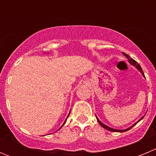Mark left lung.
I'll list each match as a JSON object with an SVG mask.
<instances>
[{"mask_svg":"<svg viewBox=\"0 0 156 156\" xmlns=\"http://www.w3.org/2000/svg\"><path fill=\"white\" fill-rule=\"evenodd\" d=\"M122 54H123V55H125V57H126V58H127L128 60H129V63H130V64H131V65H133V66H136V68H137L138 70H140V73H141L143 74V76H144V72H143L142 69H141V67H140V65H139L138 63L137 62L135 61L134 59H133V58H132L129 57V56L128 55H126V54H125V53H122ZM143 119V117H142V118H141V119ZM97 120H98V122H99V124H100L101 126H102V127H104L105 129H108V130H109V131H112V132H125V131H126V130H129V129H131V128L133 127V126H134L135 124H136V123H134V124H133V126H131L129 128H128V129H122V130H120V129H112V128L109 127V126H106V125L103 124L102 122H101V121L99 120V119H98V118H97ZM140 120H139V121H140ZM139 121H138V122H139Z\"/></svg>","mask_w":156,"mask_h":156,"instance_id":"1","label":"left lung"}]
</instances>
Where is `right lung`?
Wrapping results in <instances>:
<instances>
[{"mask_svg": "<svg viewBox=\"0 0 156 156\" xmlns=\"http://www.w3.org/2000/svg\"><path fill=\"white\" fill-rule=\"evenodd\" d=\"M65 122H66V121H65ZM65 122H64V123H65ZM64 123H63V125H64ZM63 125H62V126H63ZM62 126H61V127H62ZM61 127H60V128H61Z\"/></svg>", "mask_w": 156, "mask_h": 156, "instance_id": "add662e5", "label": "right lung"}]
</instances>
